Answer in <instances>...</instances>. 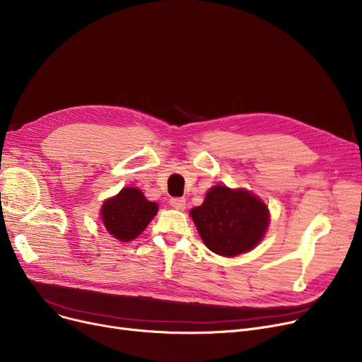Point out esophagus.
<instances>
[{"label": "esophagus", "mask_w": 362, "mask_h": 362, "mask_svg": "<svg viewBox=\"0 0 362 362\" xmlns=\"http://www.w3.org/2000/svg\"><path fill=\"white\" fill-rule=\"evenodd\" d=\"M170 205L176 208V210H185L186 208V199L185 198H171Z\"/></svg>", "instance_id": "1"}]
</instances>
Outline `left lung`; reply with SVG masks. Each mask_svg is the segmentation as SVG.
<instances>
[{
  "label": "left lung",
  "mask_w": 362,
  "mask_h": 362,
  "mask_svg": "<svg viewBox=\"0 0 362 362\" xmlns=\"http://www.w3.org/2000/svg\"><path fill=\"white\" fill-rule=\"evenodd\" d=\"M197 229L214 254L235 257L251 251L269 226V208L243 189L214 186L191 211Z\"/></svg>",
  "instance_id": "obj_1"
}]
</instances>
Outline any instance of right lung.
<instances>
[{"label": "right lung", "instance_id": "1", "mask_svg": "<svg viewBox=\"0 0 362 362\" xmlns=\"http://www.w3.org/2000/svg\"><path fill=\"white\" fill-rule=\"evenodd\" d=\"M158 211L136 187H124L117 197L104 202L101 216L105 229L116 239L127 242L139 236Z\"/></svg>", "mask_w": 362, "mask_h": 362}]
</instances>
